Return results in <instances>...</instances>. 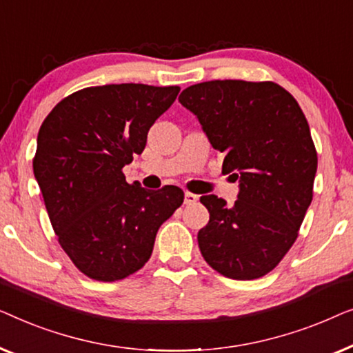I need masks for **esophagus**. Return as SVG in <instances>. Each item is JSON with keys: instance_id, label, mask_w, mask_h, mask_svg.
<instances>
[{"instance_id": "34e87169", "label": "esophagus", "mask_w": 353, "mask_h": 353, "mask_svg": "<svg viewBox=\"0 0 353 353\" xmlns=\"http://www.w3.org/2000/svg\"><path fill=\"white\" fill-rule=\"evenodd\" d=\"M196 201H198V195H195V193H190V192H185V195H183V203H185V205H195Z\"/></svg>"}]
</instances>
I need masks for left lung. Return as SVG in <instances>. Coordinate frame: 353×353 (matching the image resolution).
I'll use <instances>...</instances> for the list:
<instances>
[{
    "mask_svg": "<svg viewBox=\"0 0 353 353\" xmlns=\"http://www.w3.org/2000/svg\"><path fill=\"white\" fill-rule=\"evenodd\" d=\"M179 102L222 153V172L240 182L233 206L216 195L200 201L210 222L198 246L212 269L254 280L278 265L314 196L316 152L299 103L272 81L214 79L183 89Z\"/></svg>",
    "mask_w": 353,
    "mask_h": 353,
    "instance_id": "left-lung-1",
    "label": "left lung"
}]
</instances>
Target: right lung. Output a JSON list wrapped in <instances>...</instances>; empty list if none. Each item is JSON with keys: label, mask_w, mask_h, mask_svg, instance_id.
I'll use <instances>...</instances> for the list:
<instances>
[{"label": "right lung", "mask_w": 353, "mask_h": 353, "mask_svg": "<svg viewBox=\"0 0 353 353\" xmlns=\"http://www.w3.org/2000/svg\"><path fill=\"white\" fill-rule=\"evenodd\" d=\"M179 91L136 83L84 88L39 128L33 174L62 250L89 278L117 281L142 269L158 228L182 205L179 187L147 190L121 171Z\"/></svg>", "instance_id": "obj_1"}]
</instances>
